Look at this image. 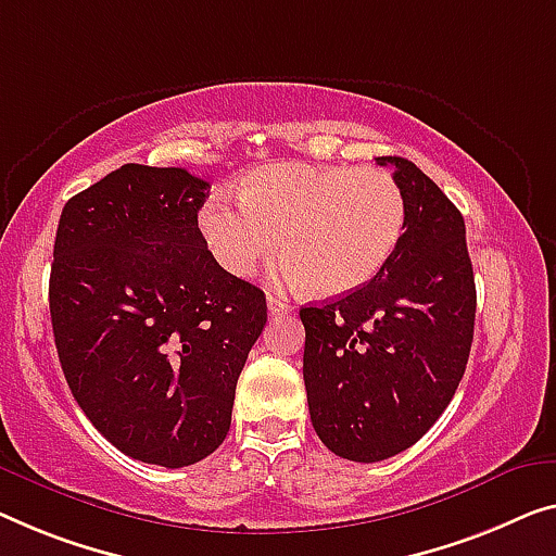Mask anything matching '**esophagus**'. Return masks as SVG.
Wrapping results in <instances>:
<instances>
[{
    "mask_svg": "<svg viewBox=\"0 0 556 556\" xmlns=\"http://www.w3.org/2000/svg\"><path fill=\"white\" fill-rule=\"evenodd\" d=\"M267 306H269V314L271 317H279V314H289V312H294V306L289 304L285 296H275V294H269L267 296Z\"/></svg>",
    "mask_w": 556,
    "mask_h": 556,
    "instance_id": "1",
    "label": "esophagus"
}]
</instances>
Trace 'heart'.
<instances>
[{"label": "heart", "instance_id": "heart-1", "mask_svg": "<svg viewBox=\"0 0 556 556\" xmlns=\"http://www.w3.org/2000/svg\"><path fill=\"white\" fill-rule=\"evenodd\" d=\"M237 199L214 197L199 210V231L219 267L247 277L285 244L279 275L321 296L367 285L407 222L400 181L379 167L264 164L244 174Z\"/></svg>", "mask_w": 556, "mask_h": 556}]
</instances>
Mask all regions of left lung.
Segmentation results:
<instances>
[{
    "label": "left lung",
    "mask_w": 556,
    "mask_h": 556,
    "mask_svg": "<svg viewBox=\"0 0 556 556\" xmlns=\"http://www.w3.org/2000/svg\"><path fill=\"white\" fill-rule=\"evenodd\" d=\"M407 222L394 254L342 300L302 306L312 427L337 457L382 462L419 442L467 369L477 289L457 206L404 156Z\"/></svg>",
    "instance_id": "left-lung-1"
}]
</instances>
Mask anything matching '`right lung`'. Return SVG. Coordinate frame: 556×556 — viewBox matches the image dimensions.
<instances>
[{"label":"right lung","instance_id":"add662e5","mask_svg":"<svg viewBox=\"0 0 556 556\" xmlns=\"http://www.w3.org/2000/svg\"><path fill=\"white\" fill-rule=\"evenodd\" d=\"M210 181L124 164L64 204L49 312L89 421L131 459L179 469L231 425L237 379L267 325L260 287L206 250Z\"/></svg>","mask_w":556,"mask_h":556}]
</instances>
